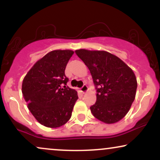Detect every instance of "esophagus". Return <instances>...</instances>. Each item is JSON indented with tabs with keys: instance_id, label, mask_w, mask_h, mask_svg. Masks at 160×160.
<instances>
[{
	"instance_id": "34e87169",
	"label": "esophagus",
	"mask_w": 160,
	"mask_h": 160,
	"mask_svg": "<svg viewBox=\"0 0 160 160\" xmlns=\"http://www.w3.org/2000/svg\"><path fill=\"white\" fill-rule=\"evenodd\" d=\"M80 91H81L84 94V93L88 91V86L86 85H83L81 88H80Z\"/></svg>"
}]
</instances>
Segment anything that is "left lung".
I'll use <instances>...</instances> for the list:
<instances>
[{
  "label": "left lung",
  "instance_id": "1",
  "mask_svg": "<svg viewBox=\"0 0 160 160\" xmlns=\"http://www.w3.org/2000/svg\"><path fill=\"white\" fill-rule=\"evenodd\" d=\"M76 54L90 71L96 89L93 116L112 124L126 115L135 98L137 80L133 71L120 58L106 51L78 49Z\"/></svg>",
  "mask_w": 160,
  "mask_h": 160
}]
</instances>
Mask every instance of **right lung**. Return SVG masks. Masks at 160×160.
<instances>
[{
    "label": "right lung",
    "instance_id": "add662e5",
    "mask_svg": "<svg viewBox=\"0 0 160 160\" xmlns=\"http://www.w3.org/2000/svg\"><path fill=\"white\" fill-rule=\"evenodd\" d=\"M74 51L53 50L33 65L22 81V92L29 111L40 124L58 128L70 120L78 99L67 86L66 65Z\"/></svg>",
    "mask_w": 160,
    "mask_h": 160
}]
</instances>
